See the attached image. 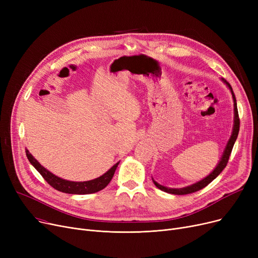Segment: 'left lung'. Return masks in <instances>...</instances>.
Instances as JSON below:
<instances>
[{"label": "left lung", "mask_w": 258, "mask_h": 258, "mask_svg": "<svg viewBox=\"0 0 258 258\" xmlns=\"http://www.w3.org/2000/svg\"><path fill=\"white\" fill-rule=\"evenodd\" d=\"M222 80L229 87V89L231 90V93H232V97H233V101H234V126H233L232 135H231V137H230V139L228 141V144H227V146L225 148V152L223 154V157H222V159L220 161V163L218 164V166L215 167V169L208 175V177H206L205 179H203L202 181H200V182H198L196 184H192L190 186H187V187H184V188H180V189L167 188V187H164V186L158 184L157 182H155L153 180L154 184L160 189V190L168 192V194H171V195H179V196H181V195H189V194L199 191V190H201V189L206 187L209 183H211L223 171V169L227 166V163H228V161H229L230 155H231V152H232L233 145H234V143L236 141V138L238 136V132H239V117H238V111H237L235 95H234V93L232 91V88H231V86H230V84L228 83V81L225 78H222Z\"/></svg>", "instance_id": "8db88e82"}]
</instances>
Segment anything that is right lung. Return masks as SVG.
I'll list each match as a JSON object with an SVG mask.
<instances>
[{"label":"right lung","mask_w":258,"mask_h":258,"mask_svg":"<svg viewBox=\"0 0 258 258\" xmlns=\"http://www.w3.org/2000/svg\"><path fill=\"white\" fill-rule=\"evenodd\" d=\"M26 156L28 158L30 163L34 166V168L42 174V177L45 179V181L52 186L54 189H56L58 191L64 192V194H71V195H89V194H95L111 182L113 175L115 173V170L119 163H116L111 169H108L101 177L94 179L87 182H71L67 181L63 179H60L56 175L51 173L49 170H47L44 166L40 165L38 162L32 157V155L26 150Z\"/></svg>","instance_id":"1"}]
</instances>
